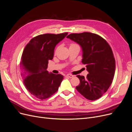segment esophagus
<instances>
[{
	"label": "esophagus",
	"mask_w": 132,
	"mask_h": 132,
	"mask_svg": "<svg viewBox=\"0 0 132 132\" xmlns=\"http://www.w3.org/2000/svg\"><path fill=\"white\" fill-rule=\"evenodd\" d=\"M66 77L68 78H72L74 77V75H71V74H67L66 75Z\"/></svg>",
	"instance_id": "1"
}]
</instances>
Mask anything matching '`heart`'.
Returning a JSON list of instances; mask_svg holds the SVG:
<instances>
[{
    "mask_svg": "<svg viewBox=\"0 0 132 132\" xmlns=\"http://www.w3.org/2000/svg\"><path fill=\"white\" fill-rule=\"evenodd\" d=\"M76 44H72L71 45V46H73V45H75Z\"/></svg>",
    "mask_w": 132,
    "mask_h": 132,
    "instance_id": "obj_1",
    "label": "heart"
}]
</instances>
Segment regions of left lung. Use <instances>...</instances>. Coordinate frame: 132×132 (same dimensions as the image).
<instances>
[{"mask_svg":"<svg viewBox=\"0 0 132 132\" xmlns=\"http://www.w3.org/2000/svg\"><path fill=\"white\" fill-rule=\"evenodd\" d=\"M67 38L81 47L82 62L89 73L86 78L77 75L80 83L76 89L89 100L100 98L111 85L114 75L116 62L111 48L104 39L91 32L71 34Z\"/></svg>","mask_w":132,"mask_h":132,"instance_id":"8db88e82","label":"left lung"}]
</instances>
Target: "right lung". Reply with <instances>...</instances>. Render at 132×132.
Wrapping results in <instances>:
<instances>
[{
    "instance_id": "obj_1",
    "label": "right lung",
    "mask_w": 132,
    "mask_h": 132,
    "mask_svg": "<svg viewBox=\"0 0 132 132\" xmlns=\"http://www.w3.org/2000/svg\"><path fill=\"white\" fill-rule=\"evenodd\" d=\"M68 32L46 34L32 38L25 47L20 62L21 75L26 89L35 97L45 100L58 90L64 76L46 70L55 46Z\"/></svg>"
}]
</instances>
